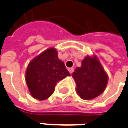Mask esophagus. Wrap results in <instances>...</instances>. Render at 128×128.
Returning <instances> with one entry per match:
<instances>
[{
  "mask_svg": "<svg viewBox=\"0 0 128 128\" xmlns=\"http://www.w3.org/2000/svg\"><path fill=\"white\" fill-rule=\"evenodd\" d=\"M68 71H69V72L70 73V74H72L73 72H74V69H73V68H69V69H68Z\"/></svg>",
  "mask_w": 128,
  "mask_h": 128,
  "instance_id": "obj_1",
  "label": "esophagus"
}]
</instances>
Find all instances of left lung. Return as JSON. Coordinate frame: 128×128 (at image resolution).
I'll list each match as a JSON object with an SVG mask.
<instances>
[{
  "label": "left lung",
  "instance_id": "8db88e82",
  "mask_svg": "<svg viewBox=\"0 0 128 128\" xmlns=\"http://www.w3.org/2000/svg\"><path fill=\"white\" fill-rule=\"evenodd\" d=\"M72 76L76 84V92L85 100L100 96L108 82V76L96 56H86L82 62V67L76 68Z\"/></svg>",
  "mask_w": 128,
  "mask_h": 128
}]
</instances>
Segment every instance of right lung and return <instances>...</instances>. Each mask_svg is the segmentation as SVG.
Listing matches in <instances>:
<instances>
[{
	"mask_svg": "<svg viewBox=\"0 0 128 128\" xmlns=\"http://www.w3.org/2000/svg\"><path fill=\"white\" fill-rule=\"evenodd\" d=\"M70 74L58 52L50 48L32 59L26 70V81L35 99L44 100L52 95L57 83Z\"/></svg>",
	"mask_w": 128,
	"mask_h": 128,
	"instance_id": "1",
	"label": "right lung"
}]
</instances>
